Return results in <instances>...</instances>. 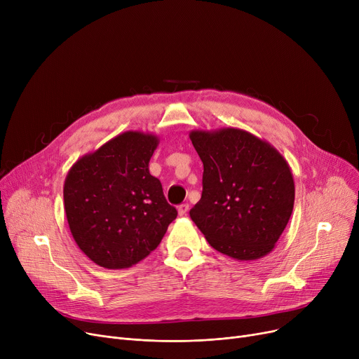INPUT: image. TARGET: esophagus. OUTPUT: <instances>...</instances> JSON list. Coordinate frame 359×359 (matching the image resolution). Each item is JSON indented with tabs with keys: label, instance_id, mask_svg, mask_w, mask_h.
Masks as SVG:
<instances>
[{
	"label": "esophagus",
	"instance_id": "esophagus-1",
	"mask_svg": "<svg viewBox=\"0 0 359 359\" xmlns=\"http://www.w3.org/2000/svg\"><path fill=\"white\" fill-rule=\"evenodd\" d=\"M187 211H189V205H187V203H182L177 208V212H179L180 217H184L187 214Z\"/></svg>",
	"mask_w": 359,
	"mask_h": 359
}]
</instances>
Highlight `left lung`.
<instances>
[{
	"label": "left lung",
	"mask_w": 359,
	"mask_h": 359,
	"mask_svg": "<svg viewBox=\"0 0 359 359\" xmlns=\"http://www.w3.org/2000/svg\"><path fill=\"white\" fill-rule=\"evenodd\" d=\"M202 196L191 218L211 246L236 260L269 255L294 208L291 168L279 151L248 130L196 129Z\"/></svg>",
	"instance_id": "1"
}]
</instances>
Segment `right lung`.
I'll return each mask as SVG.
<instances>
[{
  "label": "right lung",
  "instance_id": "1",
  "mask_svg": "<svg viewBox=\"0 0 359 359\" xmlns=\"http://www.w3.org/2000/svg\"><path fill=\"white\" fill-rule=\"evenodd\" d=\"M158 137L126 130L72 164L64 208L80 250L106 269H125L156 250L177 217L149 175Z\"/></svg>",
  "mask_w": 359,
  "mask_h": 359
}]
</instances>
